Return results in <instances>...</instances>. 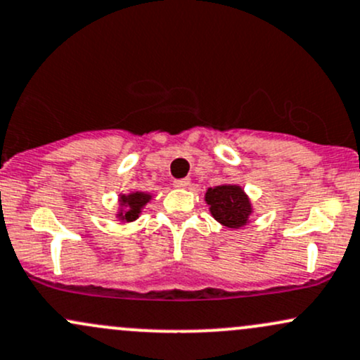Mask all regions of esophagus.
Segmentation results:
<instances>
[{
    "instance_id": "1",
    "label": "esophagus",
    "mask_w": 360,
    "mask_h": 360,
    "mask_svg": "<svg viewBox=\"0 0 360 360\" xmlns=\"http://www.w3.org/2000/svg\"><path fill=\"white\" fill-rule=\"evenodd\" d=\"M173 185H175V188H187L188 185H191V180L188 179H179L173 181Z\"/></svg>"
}]
</instances>
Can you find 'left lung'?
I'll return each instance as SVG.
<instances>
[{
  "label": "left lung",
  "instance_id": "1",
  "mask_svg": "<svg viewBox=\"0 0 360 360\" xmlns=\"http://www.w3.org/2000/svg\"><path fill=\"white\" fill-rule=\"evenodd\" d=\"M205 202L214 219L226 228L238 229L250 223L253 212L252 202L240 185L223 184L207 188Z\"/></svg>",
  "mask_w": 360,
  "mask_h": 360
}]
</instances>
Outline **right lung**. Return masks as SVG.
Masks as SVG:
<instances>
[{
    "label": "right lung",
    "mask_w": 360,
    "mask_h": 360,
    "mask_svg": "<svg viewBox=\"0 0 360 360\" xmlns=\"http://www.w3.org/2000/svg\"><path fill=\"white\" fill-rule=\"evenodd\" d=\"M153 199L151 193L146 192H131V193H120L119 195V212H117V217H119L122 223H132L139 217L141 211H143L144 205L148 204L149 200Z\"/></svg>",
    "instance_id": "obj_1"
}]
</instances>
